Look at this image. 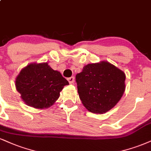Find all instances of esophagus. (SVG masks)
I'll use <instances>...</instances> for the list:
<instances>
[{"instance_id":"obj_1","label":"esophagus","mask_w":151,"mask_h":151,"mask_svg":"<svg viewBox=\"0 0 151 151\" xmlns=\"http://www.w3.org/2000/svg\"><path fill=\"white\" fill-rule=\"evenodd\" d=\"M68 80L69 83H73L74 81V77H71L70 78H68Z\"/></svg>"}]
</instances>
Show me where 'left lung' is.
<instances>
[{
	"label": "left lung",
	"instance_id": "obj_1",
	"mask_svg": "<svg viewBox=\"0 0 151 151\" xmlns=\"http://www.w3.org/2000/svg\"><path fill=\"white\" fill-rule=\"evenodd\" d=\"M124 72L106 61L88 64L76 75L79 98L93 113H105L115 106L125 91Z\"/></svg>",
	"mask_w": 151,
	"mask_h": 151
}]
</instances>
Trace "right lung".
I'll list each match as a JSON object with an SVG mask.
<instances>
[{"instance_id":"right-lung-1","label":"right lung","mask_w":151,"mask_h":151,"mask_svg":"<svg viewBox=\"0 0 151 151\" xmlns=\"http://www.w3.org/2000/svg\"><path fill=\"white\" fill-rule=\"evenodd\" d=\"M69 82L60 72L47 63H32L23 68L16 78V89L27 105L48 108L58 99L60 92Z\"/></svg>"}]
</instances>
